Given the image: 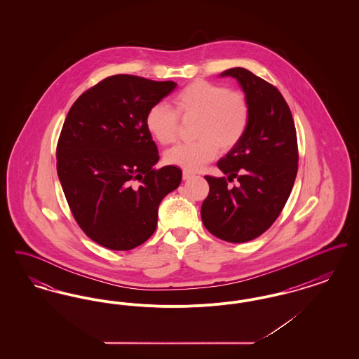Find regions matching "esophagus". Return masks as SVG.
<instances>
[{
    "mask_svg": "<svg viewBox=\"0 0 359 359\" xmlns=\"http://www.w3.org/2000/svg\"><path fill=\"white\" fill-rule=\"evenodd\" d=\"M194 176H195V175H194V173H192V172L183 171V179H184V180H188V179H191V177H194Z\"/></svg>",
    "mask_w": 359,
    "mask_h": 359,
    "instance_id": "34e87169",
    "label": "esophagus"
}]
</instances>
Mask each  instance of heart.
Listing matches in <instances>:
<instances>
[{
	"instance_id": "b5f03b06",
	"label": "heart",
	"mask_w": 359,
	"mask_h": 359,
	"mask_svg": "<svg viewBox=\"0 0 359 359\" xmlns=\"http://www.w3.org/2000/svg\"><path fill=\"white\" fill-rule=\"evenodd\" d=\"M196 118L195 141L175 145L164 154L167 164L198 171L212 161L219 149L229 152L245 136L250 122V103L238 90L208 81H194L172 97V109L158 103L149 109L145 126L160 145H170L180 135V121Z\"/></svg>"
}]
</instances>
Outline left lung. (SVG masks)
<instances>
[{
	"label": "left lung",
	"mask_w": 359,
	"mask_h": 359,
	"mask_svg": "<svg viewBox=\"0 0 359 359\" xmlns=\"http://www.w3.org/2000/svg\"><path fill=\"white\" fill-rule=\"evenodd\" d=\"M250 103V122L238 145L218 161L226 177L205 176L210 192L201 215L215 237L242 243L265 233L290 198L297 173V137L290 106L273 85L249 69H226Z\"/></svg>",
	"instance_id": "8db88e82"
}]
</instances>
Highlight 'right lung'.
<instances>
[{"label": "right lung", "instance_id": "right-lung-1", "mask_svg": "<svg viewBox=\"0 0 359 359\" xmlns=\"http://www.w3.org/2000/svg\"><path fill=\"white\" fill-rule=\"evenodd\" d=\"M175 82L113 75L71 106L56 147V170L69 210L88 238L130 250L149 238L163 198L179 187L175 165L154 170L158 151L147 130L151 107Z\"/></svg>", "mask_w": 359, "mask_h": 359}]
</instances>
